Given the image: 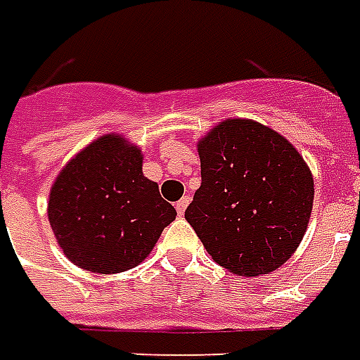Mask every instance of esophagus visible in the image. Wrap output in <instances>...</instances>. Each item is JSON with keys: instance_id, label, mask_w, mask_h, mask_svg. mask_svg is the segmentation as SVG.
Returning a JSON list of instances; mask_svg holds the SVG:
<instances>
[{"instance_id": "esophagus-1", "label": "esophagus", "mask_w": 360, "mask_h": 360, "mask_svg": "<svg viewBox=\"0 0 360 360\" xmlns=\"http://www.w3.org/2000/svg\"><path fill=\"white\" fill-rule=\"evenodd\" d=\"M188 205H190V197H188V195L182 197V199L176 202V212H178V214L182 216L184 212H186V209H188Z\"/></svg>"}]
</instances>
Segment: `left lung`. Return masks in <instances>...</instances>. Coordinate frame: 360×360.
I'll return each instance as SVG.
<instances>
[{
  "instance_id": "1",
  "label": "left lung",
  "mask_w": 360,
  "mask_h": 360,
  "mask_svg": "<svg viewBox=\"0 0 360 360\" xmlns=\"http://www.w3.org/2000/svg\"><path fill=\"white\" fill-rule=\"evenodd\" d=\"M197 148L201 186L186 220L212 260L245 277L283 266L313 209L302 155L279 132L247 119L224 121Z\"/></svg>"
}]
</instances>
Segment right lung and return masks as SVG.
Listing matches in <instances>:
<instances>
[{
  "mask_svg": "<svg viewBox=\"0 0 360 360\" xmlns=\"http://www.w3.org/2000/svg\"><path fill=\"white\" fill-rule=\"evenodd\" d=\"M174 218L158 184L142 174L139 148L113 134L77 153L49 199V221L64 254L94 273L140 264Z\"/></svg>",
  "mask_w": 360,
  "mask_h": 360,
  "instance_id": "obj_1",
  "label": "right lung"
}]
</instances>
